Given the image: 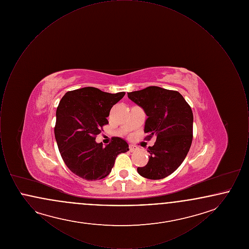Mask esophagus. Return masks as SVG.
<instances>
[{
    "instance_id": "esophagus-1",
    "label": "esophagus",
    "mask_w": 249,
    "mask_h": 249,
    "mask_svg": "<svg viewBox=\"0 0 249 249\" xmlns=\"http://www.w3.org/2000/svg\"><path fill=\"white\" fill-rule=\"evenodd\" d=\"M129 148H130V152H132V151H135V150L137 149V146H135V145H133V144H130Z\"/></svg>"
}]
</instances>
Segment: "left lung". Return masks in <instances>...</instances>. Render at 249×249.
<instances>
[{
  "instance_id": "left-lung-1",
  "label": "left lung",
  "mask_w": 249,
  "mask_h": 249,
  "mask_svg": "<svg viewBox=\"0 0 249 249\" xmlns=\"http://www.w3.org/2000/svg\"><path fill=\"white\" fill-rule=\"evenodd\" d=\"M134 104L142 107L147 119L144 132L147 139L156 136L148 147L149 160L137 172L142 178L162 179L173 174L186 159L192 142L193 114L178 91L151 86L128 92Z\"/></svg>"
}]
</instances>
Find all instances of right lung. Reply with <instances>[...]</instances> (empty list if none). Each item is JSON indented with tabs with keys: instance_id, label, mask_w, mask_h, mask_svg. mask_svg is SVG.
I'll return each mask as SVG.
<instances>
[{
	"instance_id": "1",
	"label": "right lung",
	"mask_w": 249,
	"mask_h": 249,
	"mask_svg": "<svg viewBox=\"0 0 249 249\" xmlns=\"http://www.w3.org/2000/svg\"><path fill=\"white\" fill-rule=\"evenodd\" d=\"M125 92L108 93L93 87L66 92L56 112L55 138L59 153L73 174L89 181L107 178L120 153L129 150L124 139L114 137L103 146L95 141L113 106Z\"/></svg>"
}]
</instances>
